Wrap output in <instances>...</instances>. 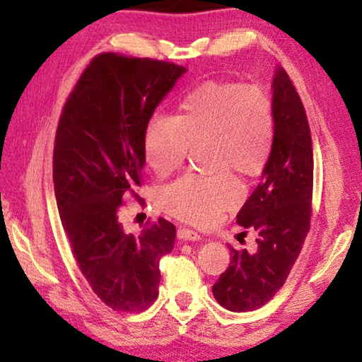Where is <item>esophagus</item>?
Returning <instances> with one entry per match:
<instances>
[{
	"label": "esophagus",
	"mask_w": 362,
	"mask_h": 362,
	"mask_svg": "<svg viewBox=\"0 0 362 362\" xmlns=\"http://www.w3.org/2000/svg\"><path fill=\"white\" fill-rule=\"evenodd\" d=\"M177 236H179V240L182 241H199L201 240V235H197L193 230H188V228H179L177 230Z\"/></svg>",
	"instance_id": "esophagus-1"
}]
</instances>
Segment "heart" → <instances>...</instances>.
Listing matches in <instances>:
<instances>
[{"label": "heart", "mask_w": 362, "mask_h": 362, "mask_svg": "<svg viewBox=\"0 0 362 362\" xmlns=\"http://www.w3.org/2000/svg\"><path fill=\"white\" fill-rule=\"evenodd\" d=\"M179 117L157 115L144 134V157L160 177L179 169L191 144L210 143L214 168L257 175L266 166L275 140L272 99L257 86L205 82L183 98ZM161 209L196 226H210L240 202L228 174L187 175L160 191Z\"/></svg>", "instance_id": "heart-1"}]
</instances>
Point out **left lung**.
<instances>
[{"mask_svg":"<svg viewBox=\"0 0 362 362\" xmlns=\"http://www.w3.org/2000/svg\"><path fill=\"white\" fill-rule=\"evenodd\" d=\"M275 140L261 182L236 216L257 233V250L230 249V266L213 284L228 311L258 310L286 281L311 221L313 143L303 104L281 66L272 81Z\"/></svg>","mask_w":362,"mask_h":362,"instance_id":"obj_1","label":"left lung"}]
</instances>
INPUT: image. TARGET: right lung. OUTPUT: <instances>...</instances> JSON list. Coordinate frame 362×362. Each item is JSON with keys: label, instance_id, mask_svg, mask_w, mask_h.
Here are the masks:
<instances>
[{"label": "right lung", "instance_id": "add662e5", "mask_svg": "<svg viewBox=\"0 0 362 362\" xmlns=\"http://www.w3.org/2000/svg\"><path fill=\"white\" fill-rule=\"evenodd\" d=\"M185 73L160 60L99 54L60 115L52 157L60 221L81 272L115 311H143L156 302L160 258L174 249L171 222L158 218L135 236L119 214L143 183L152 113Z\"/></svg>", "mask_w": 362, "mask_h": 362}]
</instances>
